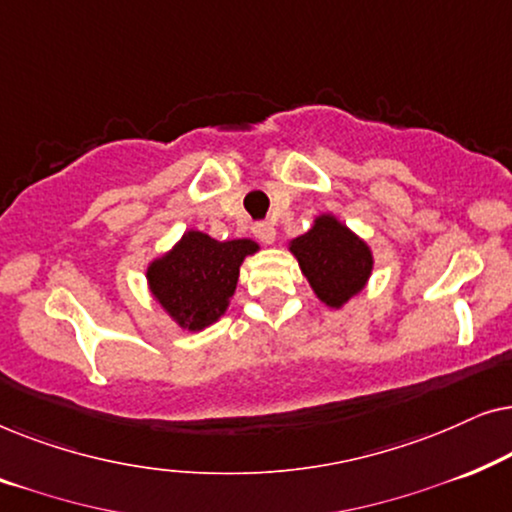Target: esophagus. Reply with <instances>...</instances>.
Here are the masks:
<instances>
[{"label": "esophagus", "instance_id": "1", "mask_svg": "<svg viewBox=\"0 0 512 512\" xmlns=\"http://www.w3.org/2000/svg\"><path fill=\"white\" fill-rule=\"evenodd\" d=\"M251 230H254V235L263 244H272V242H275V237H277V230L270 221H258V223H254V228H251Z\"/></svg>", "mask_w": 512, "mask_h": 512}]
</instances>
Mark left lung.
Listing matches in <instances>:
<instances>
[{"label":"left lung","instance_id":"left-lung-1","mask_svg":"<svg viewBox=\"0 0 512 512\" xmlns=\"http://www.w3.org/2000/svg\"><path fill=\"white\" fill-rule=\"evenodd\" d=\"M289 251L317 298L333 310L361 293L373 272V251L333 214L317 216L305 235L289 242Z\"/></svg>","mask_w":512,"mask_h":512}]
</instances>
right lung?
I'll return each instance as SVG.
<instances>
[{"label": "right lung", "instance_id": "1", "mask_svg": "<svg viewBox=\"0 0 512 512\" xmlns=\"http://www.w3.org/2000/svg\"><path fill=\"white\" fill-rule=\"evenodd\" d=\"M254 240L219 242L200 230L181 240L146 268L151 296L186 331H202L219 321L233 298L240 265L256 254Z\"/></svg>", "mask_w": 512, "mask_h": 512}]
</instances>
